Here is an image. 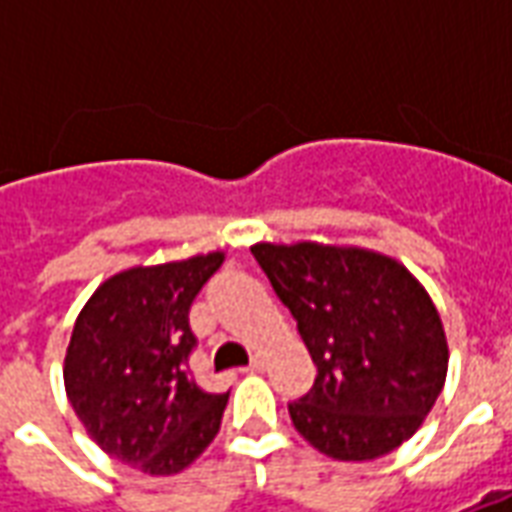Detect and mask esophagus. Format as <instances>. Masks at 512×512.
I'll list each match as a JSON object with an SVG mask.
<instances>
[{"label": "esophagus", "mask_w": 512, "mask_h": 512, "mask_svg": "<svg viewBox=\"0 0 512 512\" xmlns=\"http://www.w3.org/2000/svg\"><path fill=\"white\" fill-rule=\"evenodd\" d=\"M266 370V356L257 354L252 362H249V367H246V373H263Z\"/></svg>", "instance_id": "obj_1"}]
</instances>
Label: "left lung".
Here are the masks:
<instances>
[{"label": "left lung", "instance_id": "left-lung-1", "mask_svg": "<svg viewBox=\"0 0 512 512\" xmlns=\"http://www.w3.org/2000/svg\"><path fill=\"white\" fill-rule=\"evenodd\" d=\"M252 255L318 367L310 392L288 406L301 436L334 461H373L411 439L450 362L422 282L362 246L260 241Z\"/></svg>", "mask_w": 512, "mask_h": 512}]
</instances>
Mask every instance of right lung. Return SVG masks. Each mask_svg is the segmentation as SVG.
<instances>
[{
    "mask_svg": "<svg viewBox=\"0 0 512 512\" xmlns=\"http://www.w3.org/2000/svg\"><path fill=\"white\" fill-rule=\"evenodd\" d=\"M224 263L208 252L134 266L98 285L73 323L65 392L90 439L145 474H178L216 439L230 392L189 376V310Z\"/></svg>",
    "mask_w": 512,
    "mask_h": 512,
    "instance_id": "1",
    "label": "right lung"
}]
</instances>
